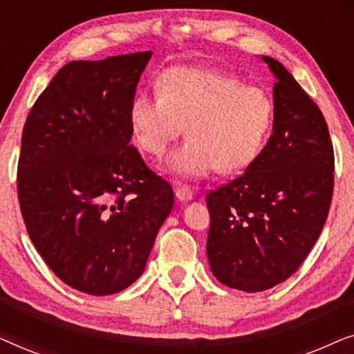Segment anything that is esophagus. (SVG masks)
<instances>
[{"label":"esophagus","instance_id":"34e87169","mask_svg":"<svg viewBox=\"0 0 354 354\" xmlns=\"http://www.w3.org/2000/svg\"><path fill=\"white\" fill-rule=\"evenodd\" d=\"M176 196H177L178 201L187 203L193 198V190L188 185H177L176 187Z\"/></svg>","mask_w":354,"mask_h":354}]
</instances>
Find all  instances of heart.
Instances as JSON below:
<instances>
[{"label": "heart", "instance_id": "heart-1", "mask_svg": "<svg viewBox=\"0 0 354 354\" xmlns=\"http://www.w3.org/2000/svg\"><path fill=\"white\" fill-rule=\"evenodd\" d=\"M274 120L272 100L234 75L196 66L164 72L156 95L140 93L129 109L137 147L151 156L166 153L180 133L187 140L167 159V169L200 178L216 169L230 174L258 158Z\"/></svg>", "mask_w": 354, "mask_h": 354}]
</instances>
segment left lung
<instances>
[{
  "label": "left lung",
  "instance_id": "1",
  "mask_svg": "<svg viewBox=\"0 0 354 354\" xmlns=\"http://www.w3.org/2000/svg\"><path fill=\"white\" fill-rule=\"evenodd\" d=\"M272 135L246 171L206 196L214 277L254 293L287 280L321 235L333 193V147L321 109L274 57Z\"/></svg>",
  "mask_w": 354,
  "mask_h": 354
}]
</instances>
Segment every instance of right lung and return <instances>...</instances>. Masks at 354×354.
<instances>
[{"label": "right lung", "mask_w": 354, "mask_h": 354, "mask_svg": "<svg viewBox=\"0 0 354 354\" xmlns=\"http://www.w3.org/2000/svg\"><path fill=\"white\" fill-rule=\"evenodd\" d=\"M153 51L71 61L24 125L17 196L28 236L69 287L104 297L143 274L172 187L130 145L129 109Z\"/></svg>", "instance_id": "obj_1"}]
</instances>
